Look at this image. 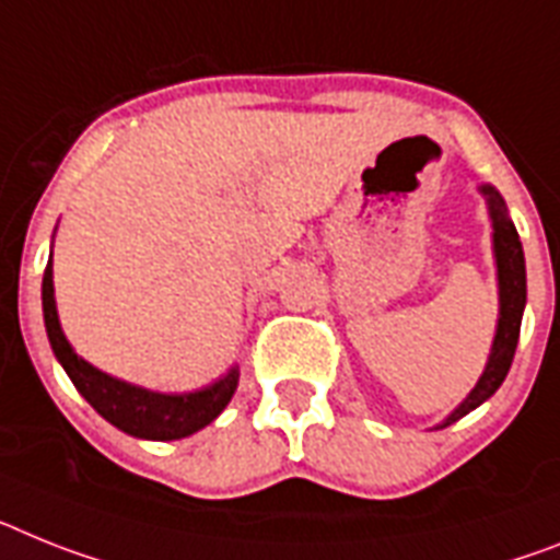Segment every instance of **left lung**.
Here are the masks:
<instances>
[{
	"label": "left lung",
	"instance_id": "8db88e82",
	"mask_svg": "<svg viewBox=\"0 0 560 560\" xmlns=\"http://www.w3.org/2000/svg\"><path fill=\"white\" fill-rule=\"evenodd\" d=\"M478 192L487 201V213H490L492 224V258H495V279H498V324L495 336H492L490 355L483 364L481 378L476 387L469 389L453 412H450L435 430L455 424L458 418L481 407L490 396H495V389L504 384L506 373H510L512 355L518 347L521 318H524V307H527V265H524V247H521L518 230L512 224L510 210H506L504 196L492 185H481Z\"/></svg>",
	"mask_w": 560,
	"mask_h": 560
}]
</instances>
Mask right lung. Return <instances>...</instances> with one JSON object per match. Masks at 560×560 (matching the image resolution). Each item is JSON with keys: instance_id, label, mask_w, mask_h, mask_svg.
<instances>
[{"instance_id": "1", "label": "right lung", "mask_w": 560, "mask_h": 560, "mask_svg": "<svg viewBox=\"0 0 560 560\" xmlns=\"http://www.w3.org/2000/svg\"><path fill=\"white\" fill-rule=\"evenodd\" d=\"M42 313H45L50 350L73 382V387L79 389V396L116 430L128 432L133 439H187L222 416L238 387V368H230L222 378H215L208 387L190 389V393H159V389L139 387V384H130L93 368L91 361H84L70 347L62 324H59L54 295V250H50V261L45 267V279H42Z\"/></svg>"}]
</instances>
